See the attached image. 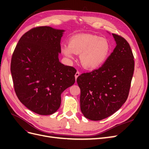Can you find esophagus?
I'll use <instances>...</instances> for the list:
<instances>
[{"instance_id": "obj_1", "label": "esophagus", "mask_w": 149, "mask_h": 149, "mask_svg": "<svg viewBox=\"0 0 149 149\" xmlns=\"http://www.w3.org/2000/svg\"><path fill=\"white\" fill-rule=\"evenodd\" d=\"M79 74H80V73L79 71H77L76 73V74H75V79H76H76H77V78L78 77V76H79Z\"/></svg>"}]
</instances>
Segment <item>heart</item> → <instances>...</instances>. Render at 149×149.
Wrapping results in <instances>:
<instances>
[{
  "mask_svg": "<svg viewBox=\"0 0 149 149\" xmlns=\"http://www.w3.org/2000/svg\"><path fill=\"white\" fill-rule=\"evenodd\" d=\"M111 46L106 38L91 34L72 36L69 45H61V51L69 60H74L75 54H80V62L85 69L92 70L100 67L109 56Z\"/></svg>",
  "mask_w": 149,
  "mask_h": 149,
  "instance_id": "1",
  "label": "heart"
}]
</instances>
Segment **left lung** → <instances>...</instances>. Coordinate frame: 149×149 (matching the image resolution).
<instances>
[{"instance_id":"obj_1","label":"left lung","mask_w":149,"mask_h":149,"mask_svg":"<svg viewBox=\"0 0 149 149\" xmlns=\"http://www.w3.org/2000/svg\"><path fill=\"white\" fill-rule=\"evenodd\" d=\"M116 46L101 67L77 78L80 108L85 118L101 120L113 114L126 101L134 71L131 48L123 38L112 33Z\"/></svg>"}]
</instances>
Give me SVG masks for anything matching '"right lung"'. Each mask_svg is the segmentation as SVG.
I'll use <instances>...</instances> for the list:
<instances>
[{
  "label": "right lung",
  "mask_w": 149,
  "mask_h": 149,
  "mask_svg": "<svg viewBox=\"0 0 149 149\" xmlns=\"http://www.w3.org/2000/svg\"><path fill=\"white\" fill-rule=\"evenodd\" d=\"M64 30L38 26L20 38L13 53L10 71L20 101L40 115L59 109L61 94L75 82L76 70L59 61Z\"/></svg>",
  "instance_id": "right-lung-1"
}]
</instances>
